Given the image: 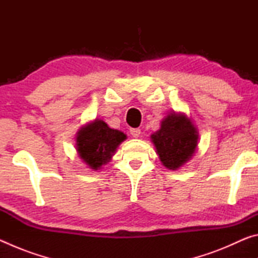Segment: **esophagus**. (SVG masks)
<instances>
[{
    "mask_svg": "<svg viewBox=\"0 0 258 258\" xmlns=\"http://www.w3.org/2000/svg\"><path fill=\"white\" fill-rule=\"evenodd\" d=\"M130 133L133 138H139L140 134H141V130H140V128H131Z\"/></svg>",
    "mask_w": 258,
    "mask_h": 258,
    "instance_id": "34e87169",
    "label": "esophagus"
}]
</instances>
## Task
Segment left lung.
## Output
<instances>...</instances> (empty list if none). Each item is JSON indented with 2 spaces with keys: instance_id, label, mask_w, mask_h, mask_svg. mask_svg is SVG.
<instances>
[{
  "instance_id": "1",
  "label": "left lung",
  "mask_w": 258,
  "mask_h": 258,
  "mask_svg": "<svg viewBox=\"0 0 258 258\" xmlns=\"http://www.w3.org/2000/svg\"><path fill=\"white\" fill-rule=\"evenodd\" d=\"M198 131L184 113L172 112L165 117L160 128L151 134L156 152L166 168L175 171L194 156L198 146Z\"/></svg>"
}]
</instances>
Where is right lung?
<instances>
[{"instance_id": "1", "label": "right lung", "mask_w": 258, "mask_h": 258, "mask_svg": "<svg viewBox=\"0 0 258 258\" xmlns=\"http://www.w3.org/2000/svg\"><path fill=\"white\" fill-rule=\"evenodd\" d=\"M125 139L123 132L110 128L101 119H94L77 132L76 150L89 168L98 171L111 160Z\"/></svg>"}]
</instances>
